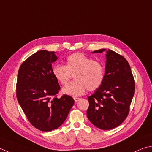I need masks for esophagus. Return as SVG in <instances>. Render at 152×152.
Returning <instances> with one entry per match:
<instances>
[{
    "label": "esophagus",
    "instance_id": "1",
    "mask_svg": "<svg viewBox=\"0 0 152 152\" xmlns=\"http://www.w3.org/2000/svg\"><path fill=\"white\" fill-rule=\"evenodd\" d=\"M73 99H74V100H75V102H78L80 98H74Z\"/></svg>",
    "mask_w": 152,
    "mask_h": 152
}]
</instances>
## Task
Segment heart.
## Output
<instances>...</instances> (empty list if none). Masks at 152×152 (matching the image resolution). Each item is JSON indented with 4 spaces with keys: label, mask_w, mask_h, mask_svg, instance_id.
Masks as SVG:
<instances>
[{
    "label": "heart",
    "mask_w": 152,
    "mask_h": 152,
    "mask_svg": "<svg viewBox=\"0 0 152 152\" xmlns=\"http://www.w3.org/2000/svg\"><path fill=\"white\" fill-rule=\"evenodd\" d=\"M54 78L61 85H65L74 75L75 80L62 88L63 93L76 97L85 93L86 89L92 91L100 87L104 79L102 65L98 61L83 53L77 52L68 56L66 66L56 65L52 68Z\"/></svg>",
    "instance_id": "heart-1"
}]
</instances>
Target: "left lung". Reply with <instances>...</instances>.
Returning <instances> with one entry per match:
<instances>
[{
  "mask_svg": "<svg viewBox=\"0 0 152 152\" xmlns=\"http://www.w3.org/2000/svg\"><path fill=\"white\" fill-rule=\"evenodd\" d=\"M106 51L104 79L100 87L88 97L89 107L86 115L94 126L110 130L121 125L127 117L135 91V82L128 61L111 50Z\"/></svg>",
  "mask_w": 152,
  "mask_h": 152,
  "instance_id": "left-lung-1",
  "label": "left lung"
}]
</instances>
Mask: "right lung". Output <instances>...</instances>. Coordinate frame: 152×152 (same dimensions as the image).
I'll use <instances>...</instances> for the list:
<instances>
[{"label": "right lung", "mask_w": 152, "mask_h": 152, "mask_svg": "<svg viewBox=\"0 0 152 152\" xmlns=\"http://www.w3.org/2000/svg\"><path fill=\"white\" fill-rule=\"evenodd\" d=\"M57 59L54 52L38 51L23 61L18 74V101L31 124L45 132L62 125L75 102L70 96H56L60 86L52 64Z\"/></svg>", "instance_id": "1"}]
</instances>
